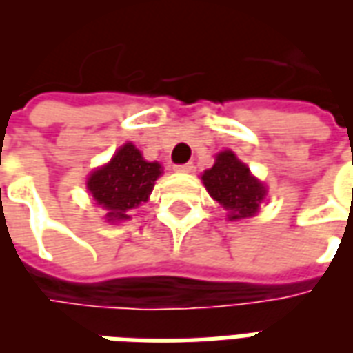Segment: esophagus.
I'll return each mask as SVG.
<instances>
[{
    "mask_svg": "<svg viewBox=\"0 0 353 353\" xmlns=\"http://www.w3.org/2000/svg\"><path fill=\"white\" fill-rule=\"evenodd\" d=\"M192 162H187V164H177V166H174V170L176 172H183V174H189V172H192Z\"/></svg>",
    "mask_w": 353,
    "mask_h": 353,
    "instance_id": "1",
    "label": "esophagus"
}]
</instances>
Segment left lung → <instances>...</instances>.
Returning a JSON list of instances; mask_svg holds the SVG:
<instances>
[{
    "label": "left lung",
    "mask_w": 353,
    "mask_h": 353,
    "mask_svg": "<svg viewBox=\"0 0 353 353\" xmlns=\"http://www.w3.org/2000/svg\"><path fill=\"white\" fill-rule=\"evenodd\" d=\"M202 183L210 196L229 212L230 221L253 217L266 196L265 185L232 151H221L215 157L214 166L202 174Z\"/></svg>",
    "instance_id": "obj_1"
}]
</instances>
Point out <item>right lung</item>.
<instances>
[{
  "label": "right lung",
  "instance_id": "1",
  "mask_svg": "<svg viewBox=\"0 0 353 353\" xmlns=\"http://www.w3.org/2000/svg\"><path fill=\"white\" fill-rule=\"evenodd\" d=\"M161 174L159 162H147L136 145L124 143L105 166L88 176L87 189L105 210L108 223H119L130 219L128 212L149 200Z\"/></svg>",
  "mask_w": 353,
  "mask_h": 353
}]
</instances>
